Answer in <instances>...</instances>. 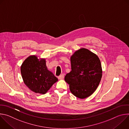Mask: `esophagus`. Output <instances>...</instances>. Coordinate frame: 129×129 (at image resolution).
Masks as SVG:
<instances>
[{"mask_svg":"<svg viewBox=\"0 0 129 129\" xmlns=\"http://www.w3.org/2000/svg\"><path fill=\"white\" fill-rule=\"evenodd\" d=\"M64 77V74H62V75H61L60 76H59L58 77V79H59V80H62V79H63Z\"/></svg>","mask_w":129,"mask_h":129,"instance_id":"esophagus-1","label":"esophagus"}]
</instances>
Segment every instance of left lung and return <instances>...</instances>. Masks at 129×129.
Here are the masks:
<instances>
[{
	"instance_id": "obj_1",
	"label": "left lung",
	"mask_w": 129,
	"mask_h": 129,
	"mask_svg": "<svg viewBox=\"0 0 129 129\" xmlns=\"http://www.w3.org/2000/svg\"><path fill=\"white\" fill-rule=\"evenodd\" d=\"M70 60L71 71L66 74L65 81L73 95L86 98L95 91L101 80V61L95 54L85 48L76 51Z\"/></svg>"
}]
</instances>
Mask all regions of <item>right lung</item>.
I'll list each match as a JSON object with an SVG mask.
<instances>
[{"instance_id": "right-lung-1", "label": "right lung", "mask_w": 129, "mask_h": 129, "mask_svg": "<svg viewBox=\"0 0 129 129\" xmlns=\"http://www.w3.org/2000/svg\"><path fill=\"white\" fill-rule=\"evenodd\" d=\"M21 73L24 84L36 93H46L58 80L47 69L45 59L39 61L35 56L28 57L23 62Z\"/></svg>"}]
</instances>
